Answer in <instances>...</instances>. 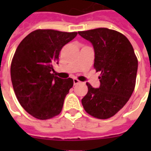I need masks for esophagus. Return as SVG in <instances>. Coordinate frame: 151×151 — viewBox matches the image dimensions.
<instances>
[{
    "label": "esophagus",
    "mask_w": 151,
    "mask_h": 151,
    "mask_svg": "<svg viewBox=\"0 0 151 151\" xmlns=\"http://www.w3.org/2000/svg\"><path fill=\"white\" fill-rule=\"evenodd\" d=\"M81 81L79 80H78V79H76V78H74L73 79V84L74 85H78V84H80Z\"/></svg>",
    "instance_id": "1"
}]
</instances>
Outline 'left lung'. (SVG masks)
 <instances>
[{
  "label": "left lung",
  "instance_id": "8db88e82",
  "mask_svg": "<svg viewBox=\"0 0 151 151\" xmlns=\"http://www.w3.org/2000/svg\"><path fill=\"white\" fill-rule=\"evenodd\" d=\"M90 41L95 52L94 67L101 72L100 86L92 88L81 99L85 110L92 117L107 119L116 114L129 101L135 88L138 60L126 37L107 28L78 32Z\"/></svg>",
  "mask_w": 151,
  "mask_h": 151
}]
</instances>
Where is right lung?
<instances>
[{"label":"right lung","mask_w":151,"mask_h":151,"mask_svg":"<svg viewBox=\"0 0 151 151\" xmlns=\"http://www.w3.org/2000/svg\"><path fill=\"white\" fill-rule=\"evenodd\" d=\"M78 33L37 29L18 46L11 64V78L18 101L27 113L40 120L59 114L73 87L72 78L54 74L62 48Z\"/></svg>","instance_id":"1"}]
</instances>
